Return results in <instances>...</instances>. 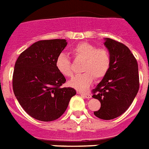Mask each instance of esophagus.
I'll return each mask as SVG.
<instances>
[{
  "label": "esophagus",
  "instance_id": "obj_1",
  "mask_svg": "<svg viewBox=\"0 0 149 149\" xmlns=\"http://www.w3.org/2000/svg\"><path fill=\"white\" fill-rule=\"evenodd\" d=\"M77 93L79 94V95H83V97L86 98V99H89V98H91V94L89 93H83V92L77 91Z\"/></svg>",
  "mask_w": 149,
  "mask_h": 149
}]
</instances>
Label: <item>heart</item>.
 <instances>
[{"mask_svg": "<svg viewBox=\"0 0 149 149\" xmlns=\"http://www.w3.org/2000/svg\"><path fill=\"white\" fill-rule=\"evenodd\" d=\"M71 53L75 57L83 60L81 71L83 73L76 76L69 82L70 86L78 90H85L95 78L100 80L106 76L111 66L112 58L108 49L88 42L77 43L71 49ZM58 71L66 77L73 75L71 62L68 56L63 53L58 55L56 60Z\"/></svg>", "mask_w": 149, "mask_h": 149, "instance_id": "obj_1", "label": "heart"}]
</instances>
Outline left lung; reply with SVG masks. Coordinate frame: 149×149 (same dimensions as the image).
<instances>
[{
    "label": "left lung",
    "instance_id": "obj_1",
    "mask_svg": "<svg viewBox=\"0 0 149 149\" xmlns=\"http://www.w3.org/2000/svg\"><path fill=\"white\" fill-rule=\"evenodd\" d=\"M104 45L111 55V66L92 92L101 103L94 115L110 120L123 114L133 102L139 89V76L137 60L126 46L110 38L105 39Z\"/></svg>",
    "mask_w": 149,
    "mask_h": 149
}]
</instances>
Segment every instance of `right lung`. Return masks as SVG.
Segmentation results:
<instances>
[{
    "instance_id": "1",
    "label": "right lung",
    "mask_w": 149,
    "mask_h": 149,
    "mask_svg": "<svg viewBox=\"0 0 149 149\" xmlns=\"http://www.w3.org/2000/svg\"><path fill=\"white\" fill-rule=\"evenodd\" d=\"M67 45L65 39L40 40L20 54L13 74V90L24 111L43 122L60 118L76 90L61 86L66 79L56 66L58 55Z\"/></svg>"
}]
</instances>
